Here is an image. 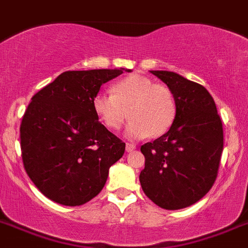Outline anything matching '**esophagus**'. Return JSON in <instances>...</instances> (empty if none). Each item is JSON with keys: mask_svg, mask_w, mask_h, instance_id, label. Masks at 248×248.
I'll return each mask as SVG.
<instances>
[{"mask_svg": "<svg viewBox=\"0 0 248 248\" xmlns=\"http://www.w3.org/2000/svg\"><path fill=\"white\" fill-rule=\"evenodd\" d=\"M135 145L134 144H130V143H126L125 144V150L128 152V153H130V152H133V150H135Z\"/></svg>", "mask_w": 248, "mask_h": 248, "instance_id": "34e87169", "label": "esophagus"}]
</instances>
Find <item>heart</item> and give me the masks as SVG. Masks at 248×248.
Returning <instances> with one entry per match:
<instances>
[{"label": "heart", "mask_w": 248, "mask_h": 248, "mask_svg": "<svg viewBox=\"0 0 248 248\" xmlns=\"http://www.w3.org/2000/svg\"><path fill=\"white\" fill-rule=\"evenodd\" d=\"M111 90L113 94L99 92L93 98L95 114L109 129H119L128 115L132 122L125 133L130 139L159 137L172 126L177 105L168 86L130 75L116 81Z\"/></svg>", "instance_id": "b5f03b06"}]
</instances>
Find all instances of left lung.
<instances>
[{
    "label": "left lung",
    "mask_w": 248,
    "mask_h": 248,
    "mask_svg": "<svg viewBox=\"0 0 248 248\" xmlns=\"http://www.w3.org/2000/svg\"><path fill=\"white\" fill-rule=\"evenodd\" d=\"M173 93L172 126L141 145L145 167L139 181L144 193L164 209H182L206 196L217 177L223 129L213 98L204 86L173 71L152 70Z\"/></svg>",
    "instance_id": "8db88e82"
}]
</instances>
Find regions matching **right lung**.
<instances>
[{"label": "right lung", "instance_id": "obj_1", "mask_svg": "<svg viewBox=\"0 0 248 248\" xmlns=\"http://www.w3.org/2000/svg\"><path fill=\"white\" fill-rule=\"evenodd\" d=\"M130 69L65 71L29 104L20 128L23 166L48 200L81 206L100 193L125 143L99 122L93 98Z\"/></svg>", "mask_w": 248, "mask_h": 248}]
</instances>
